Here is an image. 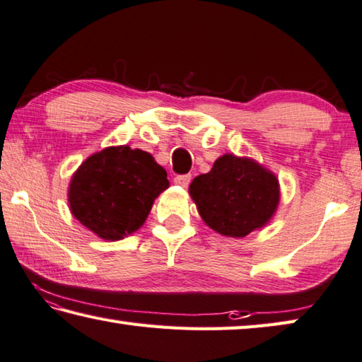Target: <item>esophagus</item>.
<instances>
[{
    "label": "esophagus",
    "instance_id": "34e87169",
    "mask_svg": "<svg viewBox=\"0 0 362 362\" xmlns=\"http://www.w3.org/2000/svg\"><path fill=\"white\" fill-rule=\"evenodd\" d=\"M174 182L177 183V185H180V187H188L189 185V182H192V175L189 174H187V175H177L175 179H174Z\"/></svg>",
    "mask_w": 362,
    "mask_h": 362
}]
</instances>
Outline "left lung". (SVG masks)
<instances>
[{
	"mask_svg": "<svg viewBox=\"0 0 362 362\" xmlns=\"http://www.w3.org/2000/svg\"><path fill=\"white\" fill-rule=\"evenodd\" d=\"M188 193L209 228L226 238H245L272 220L280 183L258 161L225 153L207 174L194 177Z\"/></svg>",
	"mask_w": 362,
	"mask_h": 362,
	"instance_id": "8db88e82",
	"label": "left lung"
}]
</instances>
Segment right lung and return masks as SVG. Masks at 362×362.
Returning a JSON list of instances; mask_svg holds the SVG:
<instances>
[{"label": "right lung", "mask_w": 362, "mask_h": 362, "mask_svg": "<svg viewBox=\"0 0 362 362\" xmlns=\"http://www.w3.org/2000/svg\"><path fill=\"white\" fill-rule=\"evenodd\" d=\"M168 188L166 170L148 152L129 146L106 147L72 174L68 202L85 228L114 242L136 233Z\"/></svg>", "instance_id": "right-lung-1"}]
</instances>
